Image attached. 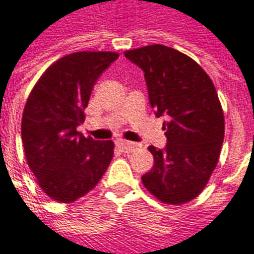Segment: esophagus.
Segmentation results:
<instances>
[{
  "label": "esophagus",
  "mask_w": 254,
  "mask_h": 254,
  "mask_svg": "<svg viewBox=\"0 0 254 254\" xmlns=\"http://www.w3.org/2000/svg\"><path fill=\"white\" fill-rule=\"evenodd\" d=\"M117 145L124 151V152H132L137 148V144L132 143V141H127V140H117Z\"/></svg>",
  "instance_id": "34e87169"
}]
</instances>
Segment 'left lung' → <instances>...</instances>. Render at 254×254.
<instances>
[{
  "instance_id": "1",
  "label": "left lung",
  "mask_w": 254,
  "mask_h": 254,
  "mask_svg": "<svg viewBox=\"0 0 254 254\" xmlns=\"http://www.w3.org/2000/svg\"><path fill=\"white\" fill-rule=\"evenodd\" d=\"M144 72L149 105L165 116V148L149 145L154 167L144 187L166 204L197 197L216 167L224 138V118L212 80L190 57L163 45L124 53Z\"/></svg>"
}]
</instances>
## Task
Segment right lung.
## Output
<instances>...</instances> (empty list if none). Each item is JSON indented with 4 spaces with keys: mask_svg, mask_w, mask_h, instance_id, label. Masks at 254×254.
I'll use <instances>...</instances> for the list:
<instances>
[{
    "mask_svg": "<svg viewBox=\"0 0 254 254\" xmlns=\"http://www.w3.org/2000/svg\"><path fill=\"white\" fill-rule=\"evenodd\" d=\"M118 58L111 52H78L53 64L25 103L21 138L28 166L53 200L73 202L92 190L114 155L111 140L84 137L77 127L100 74Z\"/></svg>",
    "mask_w": 254,
    "mask_h": 254,
    "instance_id": "1",
    "label": "right lung"
}]
</instances>
